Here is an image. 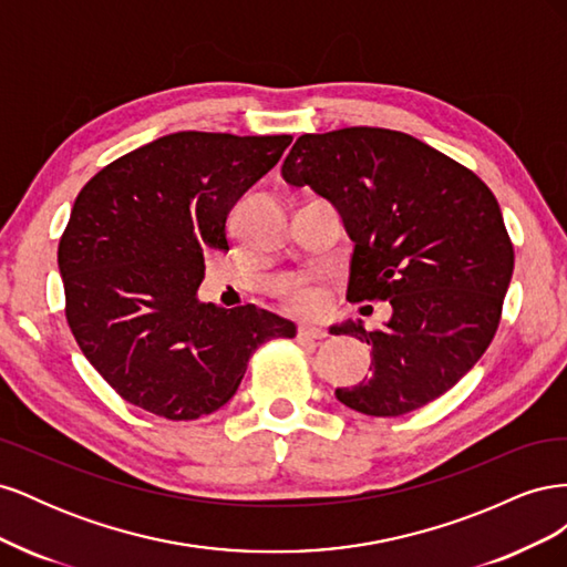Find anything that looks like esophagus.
Segmentation results:
<instances>
[{
  "label": "esophagus",
  "instance_id": "1",
  "mask_svg": "<svg viewBox=\"0 0 567 567\" xmlns=\"http://www.w3.org/2000/svg\"><path fill=\"white\" fill-rule=\"evenodd\" d=\"M298 336H300V338H312V340H321V338H326V331L321 329V326L302 323L300 329H298Z\"/></svg>",
  "mask_w": 567,
  "mask_h": 567
}]
</instances>
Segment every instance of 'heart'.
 Wrapping results in <instances>:
<instances>
[{"instance_id": "1", "label": "heart", "mask_w": 567, "mask_h": 567, "mask_svg": "<svg viewBox=\"0 0 567 567\" xmlns=\"http://www.w3.org/2000/svg\"><path fill=\"white\" fill-rule=\"evenodd\" d=\"M286 300L296 312H319L326 305V293L319 284L302 281L286 290Z\"/></svg>"}]
</instances>
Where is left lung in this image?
Wrapping results in <instances>:
<instances>
[{
	"instance_id": "obj_1",
	"label": "left lung",
	"mask_w": 567,
	"mask_h": 567,
	"mask_svg": "<svg viewBox=\"0 0 567 567\" xmlns=\"http://www.w3.org/2000/svg\"><path fill=\"white\" fill-rule=\"evenodd\" d=\"M331 200L354 241L348 300H390L381 331L338 333L371 348V375L336 398L367 416H402L456 385L485 354L513 274L494 194L471 169L383 127L302 134L281 165Z\"/></svg>"
}]
</instances>
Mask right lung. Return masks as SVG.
<instances>
[{"instance_id": "1", "label": "right lung", "mask_w": 567, "mask_h": 567, "mask_svg": "<svg viewBox=\"0 0 567 567\" xmlns=\"http://www.w3.org/2000/svg\"><path fill=\"white\" fill-rule=\"evenodd\" d=\"M290 134L175 132L94 175L59 244L65 317L82 354L130 404L169 421L225 406L252 352L296 323L198 300L203 250H229L236 200Z\"/></svg>"}]
</instances>
